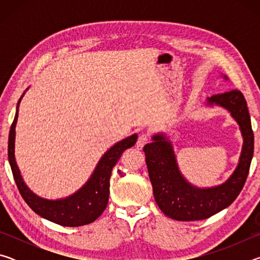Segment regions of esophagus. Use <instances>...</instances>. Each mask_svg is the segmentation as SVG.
Instances as JSON below:
<instances>
[{
  "mask_svg": "<svg viewBox=\"0 0 260 260\" xmlns=\"http://www.w3.org/2000/svg\"><path fill=\"white\" fill-rule=\"evenodd\" d=\"M149 140H150V135H149V133L140 134L139 138H138V141H136V147L142 148L144 144L148 143Z\"/></svg>",
  "mask_w": 260,
  "mask_h": 260,
  "instance_id": "esophagus-1",
  "label": "esophagus"
}]
</instances>
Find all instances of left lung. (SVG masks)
<instances>
[{
  "label": "left lung",
  "mask_w": 260,
  "mask_h": 260,
  "mask_svg": "<svg viewBox=\"0 0 260 260\" xmlns=\"http://www.w3.org/2000/svg\"><path fill=\"white\" fill-rule=\"evenodd\" d=\"M208 103L227 109L240 125L244 140L239 165L225 183L206 189L188 183L178 169L172 144L164 135H155L143 148L156 203L167 217L180 221L203 220L230 206L244 186L253 156V132L243 94L232 89L212 95Z\"/></svg>",
  "instance_id": "1"
}]
</instances>
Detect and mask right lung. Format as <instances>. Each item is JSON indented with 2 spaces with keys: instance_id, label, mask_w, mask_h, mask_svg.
Returning <instances> with one entry per match:
<instances>
[{
  "instance_id": "right-lung-1",
  "label": "right lung",
  "mask_w": 260,
  "mask_h": 260,
  "mask_svg": "<svg viewBox=\"0 0 260 260\" xmlns=\"http://www.w3.org/2000/svg\"><path fill=\"white\" fill-rule=\"evenodd\" d=\"M20 100L18 101V105H17L14 122H12L10 132H9L8 158L11 166L12 174H14L15 182L21 197H23L24 201L28 204L29 208L35 213L50 220L52 222L58 223L60 226L78 227L95 221L103 213V211L108 205L110 192V177H111L113 166L117 164V161L121 157V153L126 149L134 146L136 140H138V135H131L128 138L114 144L112 148H110L100 159L94 173L91 174V177L88 180L87 183L80 190L73 193L72 196L57 201L43 200L39 196L34 195L24 183L23 178H21L18 170V166L16 164L15 136Z\"/></svg>"
}]
</instances>
